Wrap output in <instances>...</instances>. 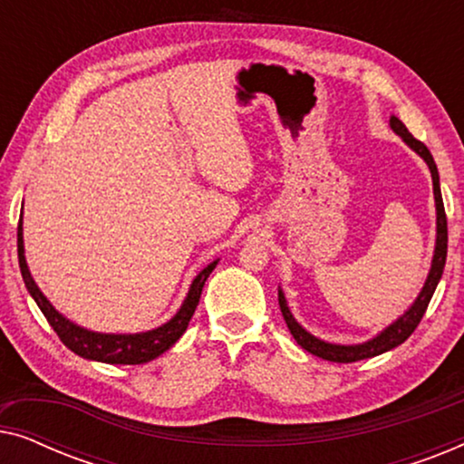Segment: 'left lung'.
<instances>
[{
    "label": "left lung",
    "mask_w": 464,
    "mask_h": 464,
    "mask_svg": "<svg viewBox=\"0 0 464 464\" xmlns=\"http://www.w3.org/2000/svg\"><path fill=\"white\" fill-rule=\"evenodd\" d=\"M391 129L397 132L399 137L403 139L405 143L410 145L416 154H420L424 158V162L429 164L430 169V177H433V194H435V207H437V245H435V256H433V264H430V272L427 276V283L420 291V295L416 297V302L411 304V308L405 313L403 316L392 323L391 327H386L382 334L376 335V338L365 342V344H354V346H340V344H329V342H323L314 335H310L306 329H304L300 323L294 319V314L289 313L287 302H285L283 291L278 289V306H281L283 319L287 323L291 335H294L297 344H300L304 351H308L314 357H321L325 361H334V363H354V361L361 359H370L376 357V354H382L391 348H395L399 344H403L405 340L414 334V329L418 327V323L422 321L424 313H427L430 297H433L437 283L443 275V268H446V256H448V219H446V208H443V200H441V189H440V173H437V164L430 156V151L427 145L411 135V132L405 129V124L401 120L392 116L391 118Z\"/></svg>",
    "instance_id": "8db88e82"
}]
</instances>
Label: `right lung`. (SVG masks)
<instances>
[{
    "instance_id": "add662e5",
    "label": "right lung",
    "mask_w": 464,
    "mask_h": 464,
    "mask_svg": "<svg viewBox=\"0 0 464 464\" xmlns=\"http://www.w3.org/2000/svg\"><path fill=\"white\" fill-rule=\"evenodd\" d=\"M18 266H21L23 281L27 285L31 297H34L37 306L46 316L50 327L54 329L56 335H59L63 344H65L69 351L84 359L101 361V363H116V365H141L148 363V361L160 357L164 351H169L170 346L175 344L177 340L181 338L183 332L188 329V323L192 319L196 306L200 302L202 287H205L208 275H211L215 266H218V259L213 264H208L205 270L200 272L198 276L194 278L192 287L188 291V297L183 300L179 313H177L169 323H164L162 327L151 329V332L145 334H97L88 332L84 327L73 325L72 321H67L65 316L56 313L40 289L34 278H31V272L27 268V262H24V246H23V213L18 218Z\"/></svg>"
}]
</instances>
